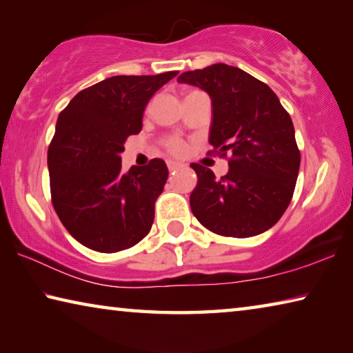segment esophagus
I'll return each instance as SVG.
<instances>
[{
	"mask_svg": "<svg viewBox=\"0 0 353 353\" xmlns=\"http://www.w3.org/2000/svg\"><path fill=\"white\" fill-rule=\"evenodd\" d=\"M166 165H168L170 171H174L177 168H181V166H183L181 162H176V160H166Z\"/></svg>",
	"mask_w": 353,
	"mask_h": 353,
	"instance_id": "34e87169",
	"label": "esophagus"
}]
</instances>
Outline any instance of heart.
<instances>
[{"label": "heart", "mask_w": 353, "mask_h": 353, "mask_svg": "<svg viewBox=\"0 0 353 353\" xmlns=\"http://www.w3.org/2000/svg\"><path fill=\"white\" fill-rule=\"evenodd\" d=\"M166 148L172 154H182L185 151V143L181 139H170L166 141Z\"/></svg>", "instance_id": "heart-1"}]
</instances>
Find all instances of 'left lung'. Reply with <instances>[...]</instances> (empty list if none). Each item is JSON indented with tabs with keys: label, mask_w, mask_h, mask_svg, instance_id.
<instances>
[{
	"label": "left lung",
	"mask_w": 353,
	"mask_h": 353,
	"mask_svg": "<svg viewBox=\"0 0 353 353\" xmlns=\"http://www.w3.org/2000/svg\"><path fill=\"white\" fill-rule=\"evenodd\" d=\"M177 82L204 90L212 99L208 141L232 154L229 172L216 181L198 163L191 212L208 230L248 238L270 230L294 193L301 152L294 126L277 94L246 71L225 63L187 71Z\"/></svg>",
	"instance_id": "left-lung-1"
}]
</instances>
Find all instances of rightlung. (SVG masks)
Here are the masks:
<instances>
[{"label": "right lung", "instance_id": "add662e5", "mask_svg": "<svg viewBox=\"0 0 353 353\" xmlns=\"http://www.w3.org/2000/svg\"><path fill=\"white\" fill-rule=\"evenodd\" d=\"M177 73L107 77L77 93L59 115L48 149L52 205L85 248L118 252L151 230L168 166L154 159L123 172L121 152L128 137L141 130L149 99Z\"/></svg>", "mask_w": 353, "mask_h": 353}]
</instances>
